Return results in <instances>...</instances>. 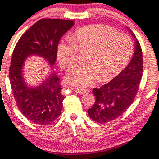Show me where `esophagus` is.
<instances>
[{
    "instance_id": "34e87169",
    "label": "esophagus",
    "mask_w": 159,
    "mask_h": 159,
    "mask_svg": "<svg viewBox=\"0 0 159 159\" xmlns=\"http://www.w3.org/2000/svg\"><path fill=\"white\" fill-rule=\"evenodd\" d=\"M74 90L75 92L80 93V94H83V93H87V91H88V90L84 89V88H75Z\"/></svg>"
}]
</instances>
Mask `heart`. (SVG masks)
I'll list each match as a JSON object with an SVG mask.
<instances>
[{
  "label": "heart",
  "mask_w": 159,
  "mask_h": 159,
  "mask_svg": "<svg viewBox=\"0 0 159 159\" xmlns=\"http://www.w3.org/2000/svg\"><path fill=\"white\" fill-rule=\"evenodd\" d=\"M71 43H61L57 49L58 61L61 68L74 66L78 52H87L86 66L73 68L67 74V81L75 87H86L98 80L108 81L127 65L133 53L131 38L117 33L113 27L101 24L80 28L69 37Z\"/></svg>",
  "instance_id": "b5f03b06"
}]
</instances>
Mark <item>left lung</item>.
<instances>
[{
    "label": "left lung",
    "mask_w": 159,
    "mask_h": 159,
    "mask_svg": "<svg viewBox=\"0 0 159 159\" xmlns=\"http://www.w3.org/2000/svg\"><path fill=\"white\" fill-rule=\"evenodd\" d=\"M135 52L131 61L117 76L99 88H93L95 102L88 110L93 121L106 123L123 114L132 104L139 87L143 76V52L134 33Z\"/></svg>",
    "instance_id": "1"
}]
</instances>
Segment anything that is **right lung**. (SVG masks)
Returning <instances> with one entry per match:
<instances>
[{
  "mask_svg": "<svg viewBox=\"0 0 159 159\" xmlns=\"http://www.w3.org/2000/svg\"><path fill=\"white\" fill-rule=\"evenodd\" d=\"M74 23L61 19L39 20L23 33L13 49L9 78L15 101L23 116L40 126L51 124L57 119L66 97L54 71L39 86L28 85L23 75L24 61L29 56H37L54 66L58 42Z\"/></svg>",
  "mask_w": 159,
  "mask_h": 159,
  "instance_id": "right-lung-1",
  "label": "right lung"
}]
</instances>
